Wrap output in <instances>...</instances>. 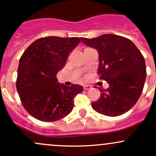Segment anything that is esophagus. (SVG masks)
<instances>
[{"label":"esophagus","instance_id":"1","mask_svg":"<svg viewBox=\"0 0 156 156\" xmlns=\"http://www.w3.org/2000/svg\"><path fill=\"white\" fill-rule=\"evenodd\" d=\"M83 88H84V90H89V89L91 88V86H90V85H84V86H83Z\"/></svg>","mask_w":156,"mask_h":156}]
</instances>
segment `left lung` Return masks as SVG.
<instances>
[{"instance_id": "obj_1", "label": "left lung", "mask_w": 156, "mask_h": 156, "mask_svg": "<svg viewBox=\"0 0 156 156\" xmlns=\"http://www.w3.org/2000/svg\"><path fill=\"white\" fill-rule=\"evenodd\" d=\"M82 42L99 54L98 71L101 80L109 84L101 90L99 100L91 103L93 109L107 116H118L130 110L139 99L146 80L143 55L131 40L107 34Z\"/></svg>"}]
</instances>
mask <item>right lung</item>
<instances>
[{"label":"right lung","mask_w":156,"mask_h":156,"mask_svg":"<svg viewBox=\"0 0 156 156\" xmlns=\"http://www.w3.org/2000/svg\"><path fill=\"white\" fill-rule=\"evenodd\" d=\"M80 42L79 37L39 38L20 57L17 90L24 108L37 119L53 122L73 110V97L83 87L76 84L69 87L59 83L56 75Z\"/></svg>","instance_id":"1"}]
</instances>
